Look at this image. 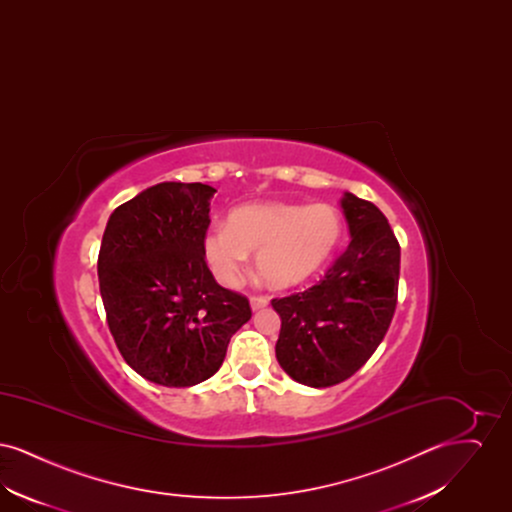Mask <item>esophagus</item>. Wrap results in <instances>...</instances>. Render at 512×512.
Returning a JSON list of instances; mask_svg holds the SVG:
<instances>
[{
  "label": "esophagus",
  "instance_id": "esophagus-1",
  "mask_svg": "<svg viewBox=\"0 0 512 512\" xmlns=\"http://www.w3.org/2000/svg\"><path fill=\"white\" fill-rule=\"evenodd\" d=\"M249 303H251V309L253 311H259V309H265L268 305L267 297H261V295H253L251 299H249Z\"/></svg>",
  "mask_w": 512,
  "mask_h": 512
}]
</instances>
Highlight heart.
<instances>
[{"instance_id": "obj_1", "label": "heart", "mask_w": 512, "mask_h": 512, "mask_svg": "<svg viewBox=\"0 0 512 512\" xmlns=\"http://www.w3.org/2000/svg\"><path fill=\"white\" fill-rule=\"evenodd\" d=\"M340 238V213L328 203H251L234 209L226 224L207 228L203 255L226 288L242 280L249 253L268 286L292 288L328 263Z\"/></svg>"}]
</instances>
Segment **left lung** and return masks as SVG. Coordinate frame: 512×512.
Masks as SVG:
<instances>
[{
  "instance_id": "obj_1",
  "label": "left lung",
  "mask_w": 512,
  "mask_h": 512,
  "mask_svg": "<svg viewBox=\"0 0 512 512\" xmlns=\"http://www.w3.org/2000/svg\"><path fill=\"white\" fill-rule=\"evenodd\" d=\"M340 205L351 234L347 249L313 288L272 299L282 320L276 359L311 388L336 386L365 365L397 305L401 249L388 219L349 192Z\"/></svg>"
}]
</instances>
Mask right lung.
I'll list each match as a JSON object with an SVG mask.
<instances>
[{
    "mask_svg": "<svg viewBox=\"0 0 512 512\" xmlns=\"http://www.w3.org/2000/svg\"><path fill=\"white\" fill-rule=\"evenodd\" d=\"M215 188L161 182L117 207L99 247V292L124 361L188 388L219 370L249 301L217 284L203 255Z\"/></svg>",
    "mask_w": 512,
    "mask_h": 512,
    "instance_id": "add662e5",
    "label": "right lung"
}]
</instances>
